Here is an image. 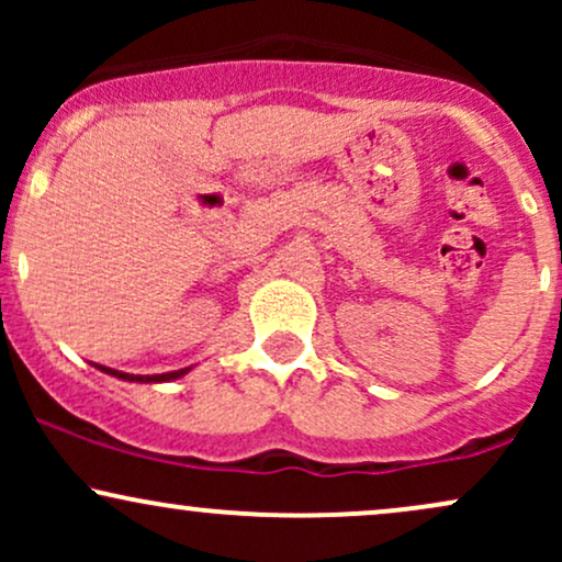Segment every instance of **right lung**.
I'll list each match as a JSON object with an SVG mask.
<instances>
[{"instance_id": "add662e5", "label": "right lung", "mask_w": 562, "mask_h": 562, "mask_svg": "<svg viewBox=\"0 0 562 562\" xmlns=\"http://www.w3.org/2000/svg\"><path fill=\"white\" fill-rule=\"evenodd\" d=\"M97 370L108 372V375L113 378H121V380H128V383H166V380H177L190 372V367H184V370H173V372H164V375H128V372H119V370H111V367H102L97 364Z\"/></svg>"}]
</instances>
